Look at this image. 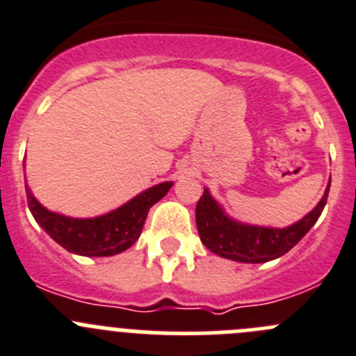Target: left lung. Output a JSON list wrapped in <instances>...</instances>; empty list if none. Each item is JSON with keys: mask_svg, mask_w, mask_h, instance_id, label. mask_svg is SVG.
<instances>
[{"mask_svg": "<svg viewBox=\"0 0 356 356\" xmlns=\"http://www.w3.org/2000/svg\"><path fill=\"white\" fill-rule=\"evenodd\" d=\"M328 189L330 181L316 207L300 221L284 228H270L232 219L205 188L197 204V228L202 244L218 257L242 264H265L275 260L286 254L314 227L327 205Z\"/></svg>", "mask_w": 356, "mask_h": 356, "instance_id": "8db88e82", "label": "left lung"}]
</instances>
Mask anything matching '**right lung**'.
<instances>
[{
  "label": "right lung",
  "mask_w": 356,
  "mask_h": 356,
  "mask_svg": "<svg viewBox=\"0 0 356 356\" xmlns=\"http://www.w3.org/2000/svg\"><path fill=\"white\" fill-rule=\"evenodd\" d=\"M174 182L145 189L115 211L96 218H70L43 207L26 186L28 205L36 223L59 245L81 257H114L138 241L147 212L168 193Z\"/></svg>",
  "instance_id": "right-lung-1"
}]
</instances>
